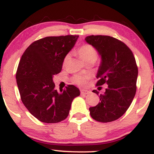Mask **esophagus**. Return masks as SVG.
<instances>
[{
    "label": "esophagus",
    "instance_id": "34e87169",
    "mask_svg": "<svg viewBox=\"0 0 154 154\" xmlns=\"http://www.w3.org/2000/svg\"><path fill=\"white\" fill-rule=\"evenodd\" d=\"M90 93H91V92L86 91V90H81L80 91V93L82 95H87V94H89Z\"/></svg>",
    "mask_w": 154,
    "mask_h": 154
}]
</instances>
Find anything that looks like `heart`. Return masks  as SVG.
<instances>
[{
    "mask_svg": "<svg viewBox=\"0 0 154 154\" xmlns=\"http://www.w3.org/2000/svg\"><path fill=\"white\" fill-rule=\"evenodd\" d=\"M77 54L83 61L85 63L90 61H95L98 58V52L92 45L85 44L81 46L77 51ZM69 56L67 55L64 59V63L68 61ZM90 78L89 75H77L72 78V82L77 85H84L88 79Z\"/></svg>",
    "mask_w": 154,
    "mask_h": 154,
    "instance_id": "heart-1",
    "label": "heart"
}]
</instances>
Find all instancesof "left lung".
<instances>
[{"mask_svg": "<svg viewBox=\"0 0 154 154\" xmlns=\"http://www.w3.org/2000/svg\"><path fill=\"white\" fill-rule=\"evenodd\" d=\"M85 40L100 56L96 86L108 85L98 105L90 107V114L100 122L115 121L126 112L135 95L138 74L135 59L123 42L112 37L91 35Z\"/></svg>", "mask_w": 154, "mask_h": 154, "instance_id": "left-lung-1", "label": "left lung"}]
</instances>
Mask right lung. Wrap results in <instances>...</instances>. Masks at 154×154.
<instances>
[{"label": "right lung", "mask_w": 154, "mask_h": 154, "mask_svg": "<svg viewBox=\"0 0 154 154\" xmlns=\"http://www.w3.org/2000/svg\"><path fill=\"white\" fill-rule=\"evenodd\" d=\"M78 35L46 37L33 42L22 56L16 79L21 99L35 118L57 123L68 116L72 100L80 94L69 85L63 92L54 89L53 77L61 71L64 58Z\"/></svg>", "instance_id": "right-lung-1"}]
</instances>
